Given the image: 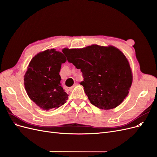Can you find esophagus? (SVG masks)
I'll return each mask as SVG.
<instances>
[{
	"mask_svg": "<svg viewBox=\"0 0 157 157\" xmlns=\"http://www.w3.org/2000/svg\"><path fill=\"white\" fill-rule=\"evenodd\" d=\"M76 86H77V84H74V85H73V86H72V87H71V88H67L68 90H69V91H71V90H73V88H75Z\"/></svg>",
	"mask_w": 157,
	"mask_h": 157,
	"instance_id": "1",
	"label": "esophagus"
}]
</instances>
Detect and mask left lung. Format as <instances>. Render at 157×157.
Masks as SVG:
<instances>
[{"label":"left lung","mask_w":157,"mask_h":157,"mask_svg":"<svg viewBox=\"0 0 157 157\" xmlns=\"http://www.w3.org/2000/svg\"><path fill=\"white\" fill-rule=\"evenodd\" d=\"M69 63L82 71L80 84L92 105L109 110L117 107L128 96L133 76L122 52L113 46L92 44L83 48H64Z\"/></svg>","instance_id":"obj_1"}]
</instances>
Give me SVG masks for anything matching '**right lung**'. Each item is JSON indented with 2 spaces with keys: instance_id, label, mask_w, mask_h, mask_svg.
<instances>
[{
  "instance_id": "obj_1",
  "label": "right lung",
  "mask_w": 157,
  "mask_h": 157,
  "mask_svg": "<svg viewBox=\"0 0 157 157\" xmlns=\"http://www.w3.org/2000/svg\"><path fill=\"white\" fill-rule=\"evenodd\" d=\"M67 59L55 49L39 52L33 57L24 75L28 96L43 110L56 109L67 100L68 94L61 86V64Z\"/></svg>"
}]
</instances>
